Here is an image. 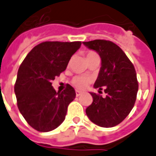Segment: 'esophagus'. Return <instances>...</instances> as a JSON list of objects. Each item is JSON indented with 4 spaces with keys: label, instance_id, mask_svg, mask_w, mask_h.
<instances>
[{
    "label": "esophagus",
    "instance_id": "obj_1",
    "mask_svg": "<svg viewBox=\"0 0 156 156\" xmlns=\"http://www.w3.org/2000/svg\"><path fill=\"white\" fill-rule=\"evenodd\" d=\"M82 94V92L81 91H78V90H76V96L77 97H79V96Z\"/></svg>",
    "mask_w": 156,
    "mask_h": 156
}]
</instances>
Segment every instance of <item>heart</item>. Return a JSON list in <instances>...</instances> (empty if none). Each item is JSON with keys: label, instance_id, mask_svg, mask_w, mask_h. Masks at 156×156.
I'll return each mask as SVG.
<instances>
[{"label": "heart", "instance_id": "obj_1", "mask_svg": "<svg viewBox=\"0 0 156 156\" xmlns=\"http://www.w3.org/2000/svg\"><path fill=\"white\" fill-rule=\"evenodd\" d=\"M86 58H87V60H88L91 58H98V55L94 51H87L86 54ZM91 81H92V79L86 76H77L73 79L72 83L77 88L84 89L85 87H87V85L91 83Z\"/></svg>", "mask_w": 156, "mask_h": 156}]
</instances>
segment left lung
Listing matches in <instances>:
<instances>
[{
	"label": "left lung",
	"instance_id": "1",
	"mask_svg": "<svg viewBox=\"0 0 156 156\" xmlns=\"http://www.w3.org/2000/svg\"><path fill=\"white\" fill-rule=\"evenodd\" d=\"M83 44L101 57V66L94 87L104 88L107 94L102 98L90 93L93 101L86 114L96 125L112 127L125 119L135 105L138 92L136 73L123 50L113 42L95 40Z\"/></svg>",
	"mask_w": 156,
	"mask_h": 156
}]
</instances>
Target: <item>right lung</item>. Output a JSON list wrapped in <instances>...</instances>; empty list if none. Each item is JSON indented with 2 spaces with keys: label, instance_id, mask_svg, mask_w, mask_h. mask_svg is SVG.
<instances>
[{
  "label": "right lung",
  "instance_id": "obj_1",
  "mask_svg": "<svg viewBox=\"0 0 156 156\" xmlns=\"http://www.w3.org/2000/svg\"><path fill=\"white\" fill-rule=\"evenodd\" d=\"M81 44L80 41L43 42L31 49L20 64L15 84L17 106L36 131H53L65 119L75 90L67 84L65 90L56 93L51 82L66 69Z\"/></svg>",
  "mask_w": 156,
  "mask_h": 156
}]
</instances>
